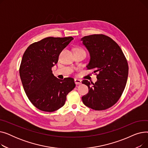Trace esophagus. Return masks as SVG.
I'll list each match as a JSON object with an SVG mask.
<instances>
[{"label": "esophagus", "instance_id": "esophagus-1", "mask_svg": "<svg viewBox=\"0 0 148 148\" xmlns=\"http://www.w3.org/2000/svg\"><path fill=\"white\" fill-rule=\"evenodd\" d=\"M74 82H75V84H80L82 83V80L80 79H75Z\"/></svg>", "mask_w": 148, "mask_h": 148}]
</instances>
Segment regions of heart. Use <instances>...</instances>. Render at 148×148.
I'll use <instances>...</instances> for the list:
<instances>
[{
  "label": "heart",
  "instance_id": "b5f03b06",
  "mask_svg": "<svg viewBox=\"0 0 148 148\" xmlns=\"http://www.w3.org/2000/svg\"><path fill=\"white\" fill-rule=\"evenodd\" d=\"M75 51H84L82 49H80V48H77L76 49H75Z\"/></svg>",
  "mask_w": 148,
  "mask_h": 148
}]
</instances>
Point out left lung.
I'll list each match as a JSON object with an SVG mask.
<instances>
[{"label": "left lung", "instance_id": "8db88e82", "mask_svg": "<svg viewBox=\"0 0 148 148\" xmlns=\"http://www.w3.org/2000/svg\"><path fill=\"white\" fill-rule=\"evenodd\" d=\"M81 40L90 53L88 69L98 73L95 83L83 80L89 92L82 97V101L95 110H106L118 102L125 88L128 75L127 59L118 44L106 35L85 36Z\"/></svg>", "mask_w": 148, "mask_h": 148}]
</instances>
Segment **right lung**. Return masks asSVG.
<instances>
[{
    "instance_id": "right-lung-1",
    "label": "right lung",
    "mask_w": 148,
    "mask_h": 148,
    "mask_svg": "<svg viewBox=\"0 0 148 148\" xmlns=\"http://www.w3.org/2000/svg\"><path fill=\"white\" fill-rule=\"evenodd\" d=\"M71 36L47 37L30 44L23 54L19 73L30 101L38 109L54 112L65 104L66 95L75 86L71 77L60 80L52 73L60 52Z\"/></svg>"
}]
</instances>
